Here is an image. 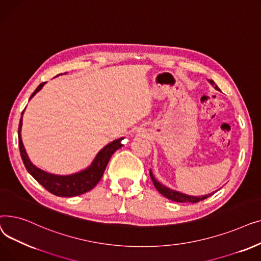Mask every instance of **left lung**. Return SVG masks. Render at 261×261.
<instances>
[{"label": "left lung", "mask_w": 261, "mask_h": 261, "mask_svg": "<svg viewBox=\"0 0 261 261\" xmlns=\"http://www.w3.org/2000/svg\"><path fill=\"white\" fill-rule=\"evenodd\" d=\"M211 84L213 86H216L215 82L213 80H210ZM216 89H218V87L216 86ZM150 177H151L152 180V183L153 185L155 186V188L159 190V193L162 194L164 197H166L167 199L171 200V201H174V202H180V203H185V202H189V203H197V202H200L202 200H205L207 199L208 197H211L214 193L210 194V195H206V196H202V197H193V196H187V195H184V194H181V193H177V191H174L172 189H169L168 187L162 185L160 182H158L155 180V177L153 176L151 170H150Z\"/></svg>", "instance_id": "1"}]
</instances>
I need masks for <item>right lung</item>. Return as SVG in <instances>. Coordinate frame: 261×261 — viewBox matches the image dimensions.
<instances>
[{
	"instance_id": "add662e5",
	"label": "right lung",
	"mask_w": 261,
	"mask_h": 261,
	"mask_svg": "<svg viewBox=\"0 0 261 261\" xmlns=\"http://www.w3.org/2000/svg\"><path fill=\"white\" fill-rule=\"evenodd\" d=\"M44 84L45 82H42V84L39 85V87L32 94L31 98L34 97L37 92H39L41 89H42ZM23 112H22V115H23ZM21 127H22V117L20 119L19 131H18L19 148H20L22 161L24 163L27 171L34 176V179L38 183H40L47 191H49L50 194L58 197H75V196L85 194L87 191L94 188L96 184L100 181L101 176L105 172V169L110 161V158L112 156V154L116 151L117 149H119L122 146L120 143L122 138L110 143L109 145H107L105 148L100 150L97 156L95 158L94 162L92 163V165L84 171H80L78 173L71 174V175H64V176L50 174L37 168L31 163L22 143Z\"/></svg>"
}]
</instances>
